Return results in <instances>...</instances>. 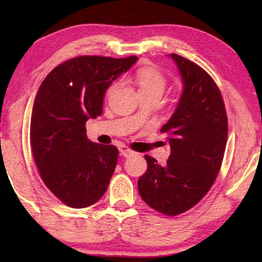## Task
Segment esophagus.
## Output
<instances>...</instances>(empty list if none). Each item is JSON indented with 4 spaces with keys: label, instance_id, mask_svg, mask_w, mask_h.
I'll list each match as a JSON object with an SVG mask.
<instances>
[{
    "label": "esophagus",
    "instance_id": "34e87169",
    "mask_svg": "<svg viewBox=\"0 0 262 262\" xmlns=\"http://www.w3.org/2000/svg\"><path fill=\"white\" fill-rule=\"evenodd\" d=\"M119 151H120V154L124 155L125 158H128V157H133V155L136 154L134 151H132V149L129 147H127L125 145H121L119 147Z\"/></svg>",
    "mask_w": 262,
    "mask_h": 262
}]
</instances>
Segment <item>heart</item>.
<instances>
[{"label": "heart", "instance_id": "b5f03b06", "mask_svg": "<svg viewBox=\"0 0 262 262\" xmlns=\"http://www.w3.org/2000/svg\"><path fill=\"white\" fill-rule=\"evenodd\" d=\"M135 81L140 89V93H160L162 94L166 86V80L161 72L153 66H143L135 73ZM119 82L111 83L107 89L105 96L110 97L118 89Z\"/></svg>", "mask_w": 262, "mask_h": 262}]
</instances>
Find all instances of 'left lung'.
<instances>
[{"label":"left lung","mask_w":262,"mask_h":262,"mask_svg":"<svg viewBox=\"0 0 262 262\" xmlns=\"http://www.w3.org/2000/svg\"><path fill=\"white\" fill-rule=\"evenodd\" d=\"M169 57L178 66L183 88L174 113L161 128L169 134L171 154L164 166L145 155L147 170L137 185L149 207L176 216L198 204L213 186L229 127L223 98L211 76L180 55Z\"/></svg>","instance_id":"8db88e82"}]
</instances>
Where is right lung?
<instances>
[{
  "label": "right lung",
  "instance_id": "1",
  "mask_svg": "<svg viewBox=\"0 0 262 262\" xmlns=\"http://www.w3.org/2000/svg\"><path fill=\"white\" fill-rule=\"evenodd\" d=\"M136 56H80L56 66L33 102L30 145L43 183L60 202L84 208L103 196L118 148L88 140L85 122L102 114L109 85Z\"/></svg>",
  "mask_w": 262,
  "mask_h": 262
}]
</instances>
